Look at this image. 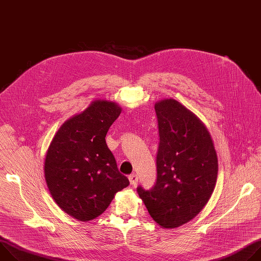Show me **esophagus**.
I'll use <instances>...</instances> for the list:
<instances>
[{"label":"esophagus","mask_w":261,"mask_h":261,"mask_svg":"<svg viewBox=\"0 0 261 261\" xmlns=\"http://www.w3.org/2000/svg\"><path fill=\"white\" fill-rule=\"evenodd\" d=\"M129 181H130V184L132 185V186H136L137 185V176H136V174H131V175H129Z\"/></svg>","instance_id":"obj_1"}]
</instances>
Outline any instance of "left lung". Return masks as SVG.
Listing matches in <instances>:
<instances>
[{
    "mask_svg": "<svg viewBox=\"0 0 261 261\" xmlns=\"http://www.w3.org/2000/svg\"><path fill=\"white\" fill-rule=\"evenodd\" d=\"M160 142L157 181L137 193L148 214L163 228L194 219L210 200L218 176V158L204 124L174 99L155 103Z\"/></svg>",
    "mask_w": 261,
    "mask_h": 261,
    "instance_id": "left-lung-1",
    "label": "left lung"
}]
</instances>
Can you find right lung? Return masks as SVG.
Listing matches in <instances>:
<instances>
[{"label":"right lung","mask_w":261,"mask_h":261,"mask_svg":"<svg viewBox=\"0 0 261 261\" xmlns=\"http://www.w3.org/2000/svg\"><path fill=\"white\" fill-rule=\"evenodd\" d=\"M121 111L116 102L95 100L67 120L48 146L44 177L49 193L62 211L79 221L100 216L129 185L105 141Z\"/></svg>","instance_id":"right-lung-1"}]
</instances>
